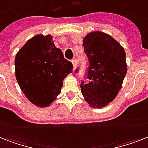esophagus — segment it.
Masks as SVG:
<instances>
[{"label": "esophagus", "mask_w": 148, "mask_h": 148, "mask_svg": "<svg viewBox=\"0 0 148 148\" xmlns=\"http://www.w3.org/2000/svg\"><path fill=\"white\" fill-rule=\"evenodd\" d=\"M72 63H73V67H74V69H75V67L77 66V60L75 59L74 60H72Z\"/></svg>", "instance_id": "34e87169"}]
</instances>
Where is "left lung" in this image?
<instances>
[{"instance_id":"8db88e82","label":"left lung","mask_w":148,"mask_h":148,"mask_svg":"<svg viewBox=\"0 0 148 148\" xmlns=\"http://www.w3.org/2000/svg\"><path fill=\"white\" fill-rule=\"evenodd\" d=\"M83 46L89 65L88 82H81L82 94L90 107L102 108L115 99L122 88L127 72L125 50L101 32L88 33Z\"/></svg>"}]
</instances>
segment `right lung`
<instances>
[{"mask_svg": "<svg viewBox=\"0 0 148 148\" xmlns=\"http://www.w3.org/2000/svg\"><path fill=\"white\" fill-rule=\"evenodd\" d=\"M73 63L57 48L51 35L29 39L15 58L16 78L29 101L40 107L50 106L60 94L63 81L72 73Z\"/></svg>", "mask_w": 148, "mask_h": 148, "instance_id": "add662e5", "label": "right lung"}]
</instances>
